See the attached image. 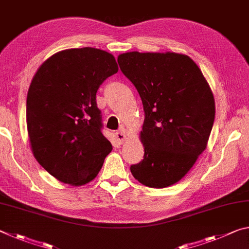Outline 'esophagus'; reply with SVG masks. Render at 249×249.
I'll list each match as a JSON object with an SVG mask.
<instances>
[{"mask_svg": "<svg viewBox=\"0 0 249 249\" xmlns=\"http://www.w3.org/2000/svg\"><path fill=\"white\" fill-rule=\"evenodd\" d=\"M116 140H117V142H120V144H123V142H125V140H126V136H125V133H124V130L123 129H120L119 132H116Z\"/></svg>", "mask_w": 249, "mask_h": 249, "instance_id": "1", "label": "esophagus"}]
</instances>
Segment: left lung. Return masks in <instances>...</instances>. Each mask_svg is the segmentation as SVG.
I'll use <instances>...</instances> for the list:
<instances>
[{
  "mask_svg": "<svg viewBox=\"0 0 249 249\" xmlns=\"http://www.w3.org/2000/svg\"><path fill=\"white\" fill-rule=\"evenodd\" d=\"M117 62L145 112L144 159L130 172L146 187H169L206 148L215 117L212 90L196 62L182 53L132 52L120 54Z\"/></svg>",
  "mask_w": 249,
  "mask_h": 249,
  "instance_id": "left-lung-1",
  "label": "left lung"
}]
</instances>
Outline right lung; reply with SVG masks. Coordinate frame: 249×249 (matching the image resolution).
I'll return each instance as SVG.
<instances>
[{
    "label": "right lung",
    "instance_id": "right-lung-1",
    "mask_svg": "<svg viewBox=\"0 0 249 249\" xmlns=\"http://www.w3.org/2000/svg\"><path fill=\"white\" fill-rule=\"evenodd\" d=\"M117 71L113 54L84 47L53 54L34 75L26 101L32 151L61 182L77 187L90 182L111 153V142L101 132L95 95Z\"/></svg>",
    "mask_w": 249,
    "mask_h": 249
}]
</instances>
